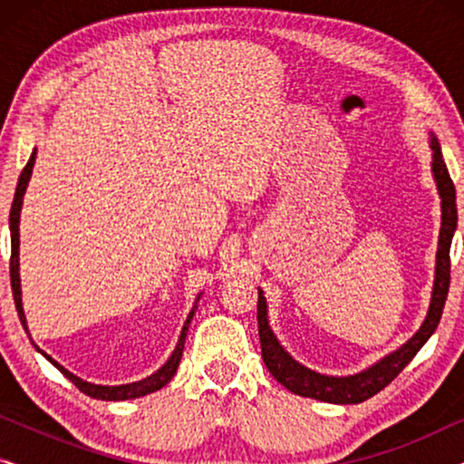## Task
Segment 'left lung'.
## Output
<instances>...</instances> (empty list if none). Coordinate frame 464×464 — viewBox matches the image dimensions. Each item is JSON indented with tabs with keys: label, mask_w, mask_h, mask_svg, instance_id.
<instances>
[{
	"label": "left lung",
	"mask_w": 464,
	"mask_h": 464,
	"mask_svg": "<svg viewBox=\"0 0 464 464\" xmlns=\"http://www.w3.org/2000/svg\"><path fill=\"white\" fill-rule=\"evenodd\" d=\"M430 150H433V175L437 181V189L441 196V232H440V249H437V266H435V285H433V297H430L429 314L424 319L422 327L418 329L411 340L399 348V351L391 353L389 357L378 361L370 370L354 373V376L346 378H334L323 376L308 367H304L285 353V348L278 344V340L268 327V313H266V300L264 294L259 291L257 297V327H259V342H262V359L266 367H268L272 376L281 382L285 389L302 397L319 399V401L327 403H361L376 395L389 386L403 367L416 357L433 332L440 325L443 306H446V297L450 289V245H452V237L456 230V221H459V213H456V189L452 183V177L448 173L446 162H443L440 141L430 137Z\"/></svg>",
	"instance_id": "8db88e82"
}]
</instances>
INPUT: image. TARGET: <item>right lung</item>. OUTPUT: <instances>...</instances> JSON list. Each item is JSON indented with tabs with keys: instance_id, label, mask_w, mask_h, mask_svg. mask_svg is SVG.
Instances as JSON below:
<instances>
[{
	"instance_id": "obj_1",
	"label": "right lung",
	"mask_w": 464,
	"mask_h": 464,
	"mask_svg": "<svg viewBox=\"0 0 464 464\" xmlns=\"http://www.w3.org/2000/svg\"><path fill=\"white\" fill-rule=\"evenodd\" d=\"M34 162H35V151L31 154L29 162L24 164L21 177H18V186H16V194H14V200H12V208H10V238H12V256H10V283H12V295H14V304H16V310H18V316H21V323L24 327V332L29 334L27 329V321H24V313H23V302H21V278H18V218H21V205H23V196H24V189H27V183H29V177H31V170H34ZM194 316V310L189 313L186 325L181 329V338L177 342L173 354H170L167 363H164L160 370L156 373H151L150 378L145 380H139V382H132V384H120V386H101V384H91V382H84V380H80L78 376H73L72 372H67L65 367L56 363L53 357H48L46 353H42L44 357H46L50 363H53L56 370H59L63 376H67L72 382L78 386V389L84 392V395L92 397V399H101V401H124V399H137V397H143V395H150V392L154 391H160L164 384L170 382V378L175 376L177 367H179V361H181V354H183V344H186V332H188V325L189 321H192ZM34 344V342H31Z\"/></svg>"
}]
</instances>
